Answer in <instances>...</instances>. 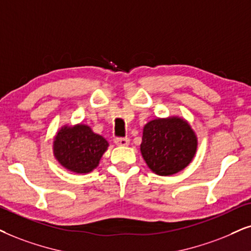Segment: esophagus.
I'll return each mask as SVG.
<instances>
[{"mask_svg":"<svg viewBox=\"0 0 251 251\" xmlns=\"http://www.w3.org/2000/svg\"><path fill=\"white\" fill-rule=\"evenodd\" d=\"M115 144L117 146H120V147H126L129 144V139L128 138H117L115 139Z\"/></svg>","mask_w":251,"mask_h":251,"instance_id":"esophagus-1","label":"esophagus"}]
</instances>
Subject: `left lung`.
I'll return each instance as SVG.
<instances>
[{
    "label": "left lung",
    "instance_id": "obj_1",
    "mask_svg": "<svg viewBox=\"0 0 251 251\" xmlns=\"http://www.w3.org/2000/svg\"><path fill=\"white\" fill-rule=\"evenodd\" d=\"M197 146V135L190 124L179 117H169L146 124L140 151L153 173L171 176L191 163Z\"/></svg>",
    "mask_w": 251,
    "mask_h": 251
}]
</instances>
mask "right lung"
<instances>
[{
    "instance_id": "right-lung-1",
    "label": "right lung",
    "mask_w": 251,
    "mask_h": 251,
    "mask_svg": "<svg viewBox=\"0 0 251 251\" xmlns=\"http://www.w3.org/2000/svg\"><path fill=\"white\" fill-rule=\"evenodd\" d=\"M109 142L84 124L65 125L53 141V154L63 168L76 174H88L97 168Z\"/></svg>"
}]
</instances>
